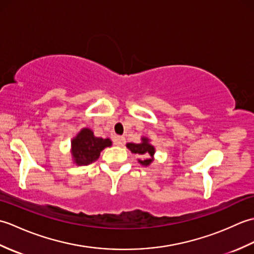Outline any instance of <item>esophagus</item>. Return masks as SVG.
<instances>
[{
  "label": "esophagus",
  "instance_id": "esophagus-1",
  "mask_svg": "<svg viewBox=\"0 0 254 254\" xmlns=\"http://www.w3.org/2000/svg\"><path fill=\"white\" fill-rule=\"evenodd\" d=\"M124 143H126V138H124L123 136H116L115 144L117 145V146H123Z\"/></svg>",
  "mask_w": 254,
  "mask_h": 254
}]
</instances>
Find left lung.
<instances>
[{"label":"left lung","instance_id":"left-lung-1","mask_svg":"<svg viewBox=\"0 0 254 254\" xmlns=\"http://www.w3.org/2000/svg\"><path fill=\"white\" fill-rule=\"evenodd\" d=\"M142 142L135 144V143H127V147L131 150L133 154H138L141 156H149V158L144 160L138 159V163L143 166H148L152 164L154 160V154H155V147L150 144V141L147 137H142Z\"/></svg>","mask_w":254,"mask_h":254}]
</instances>
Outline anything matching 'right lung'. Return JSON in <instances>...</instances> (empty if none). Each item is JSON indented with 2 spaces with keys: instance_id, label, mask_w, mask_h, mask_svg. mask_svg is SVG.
Listing matches in <instances>:
<instances>
[{
  "instance_id": "right-lung-1",
  "label": "right lung",
  "mask_w": 254,
  "mask_h": 254,
  "mask_svg": "<svg viewBox=\"0 0 254 254\" xmlns=\"http://www.w3.org/2000/svg\"><path fill=\"white\" fill-rule=\"evenodd\" d=\"M71 145L74 163L77 166H87L98 159L101 150L111 146L112 142L110 138L96 137L90 128L84 127L72 139Z\"/></svg>"
}]
</instances>
